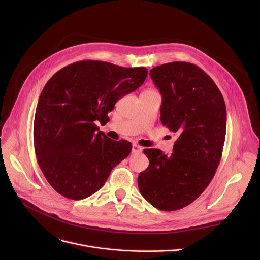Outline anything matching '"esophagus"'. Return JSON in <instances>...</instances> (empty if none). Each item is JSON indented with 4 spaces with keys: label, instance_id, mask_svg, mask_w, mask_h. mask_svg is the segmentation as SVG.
Listing matches in <instances>:
<instances>
[{
    "label": "esophagus",
    "instance_id": "1",
    "mask_svg": "<svg viewBox=\"0 0 260 260\" xmlns=\"http://www.w3.org/2000/svg\"><path fill=\"white\" fill-rule=\"evenodd\" d=\"M132 152H133V153H141V152H142V147L139 146V145H137V144H134V145H133Z\"/></svg>",
    "mask_w": 260,
    "mask_h": 260
}]
</instances>
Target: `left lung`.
Returning a JSON list of instances; mask_svg holds the SVG:
<instances>
[{"instance_id": "8db88e82", "label": "left lung", "mask_w": 260, "mask_h": 260, "mask_svg": "<svg viewBox=\"0 0 260 260\" xmlns=\"http://www.w3.org/2000/svg\"><path fill=\"white\" fill-rule=\"evenodd\" d=\"M162 103L160 121L177 134L173 153L144 149L149 166L139 174L141 194L161 211H176L196 201L219 166L226 133L224 99L198 66L173 61L150 70Z\"/></svg>"}]
</instances>
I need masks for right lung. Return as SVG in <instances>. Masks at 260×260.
Returning a JSON list of instances; mask_svg holds the SVG:
<instances>
[{
  "label": "right lung",
  "mask_w": 260,
  "mask_h": 260,
  "mask_svg": "<svg viewBox=\"0 0 260 260\" xmlns=\"http://www.w3.org/2000/svg\"><path fill=\"white\" fill-rule=\"evenodd\" d=\"M144 67L107 61L71 63L44 86L34 121L37 161L52 188L70 200L85 199L103 187L111 171L132 151L126 140L99 131L123 95L143 84Z\"/></svg>",
  "instance_id": "obj_1"
}]
</instances>
